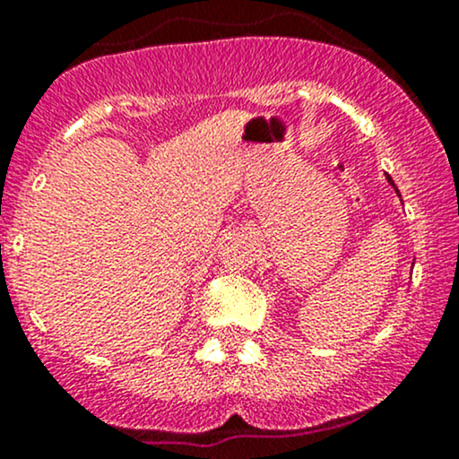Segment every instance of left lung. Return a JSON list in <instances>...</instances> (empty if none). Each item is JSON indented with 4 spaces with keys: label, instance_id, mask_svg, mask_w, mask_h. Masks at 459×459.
I'll return each instance as SVG.
<instances>
[{
    "label": "left lung",
    "instance_id": "left-lung-1",
    "mask_svg": "<svg viewBox=\"0 0 459 459\" xmlns=\"http://www.w3.org/2000/svg\"><path fill=\"white\" fill-rule=\"evenodd\" d=\"M387 181H389V186H394V181H392V177H389V175H387ZM394 190H396V195H398V188H396V186H394ZM398 196H401V195H398Z\"/></svg>",
    "mask_w": 459,
    "mask_h": 459
}]
</instances>
